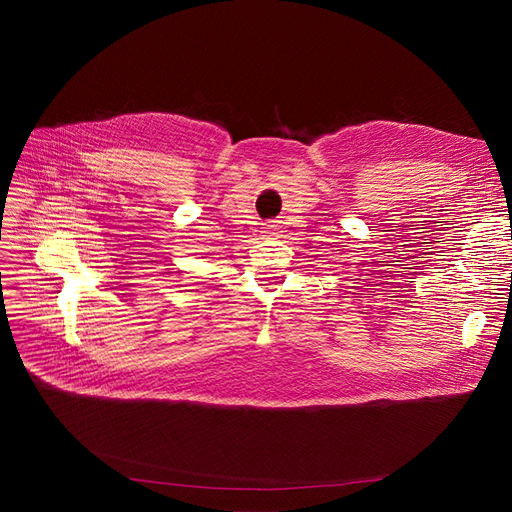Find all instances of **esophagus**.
Instances as JSON below:
<instances>
[{"instance_id": "obj_1", "label": "esophagus", "mask_w": 512, "mask_h": 512, "mask_svg": "<svg viewBox=\"0 0 512 512\" xmlns=\"http://www.w3.org/2000/svg\"><path fill=\"white\" fill-rule=\"evenodd\" d=\"M276 228H278V224H276V222H270V224H267V228H265L263 232H267V234H276Z\"/></svg>"}]
</instances>
